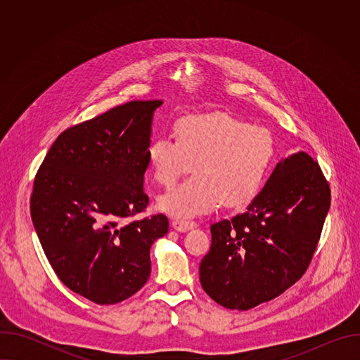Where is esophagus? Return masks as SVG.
<instances>
[{"label": "esophagus", "mask_w": 360, "mask_h": 360, "mask_svg": "<svg viewBox=\"0 0 360 360\" xmlns=\"http://www.w3.org/2000/svg\"><path fill=\"white\" fill-rule=\"evenodd\" d=\"M172 228L178 232H188L193 228H196V224L192 221H172Z\"/></svg>", "instance_id": "esophagus-1"}]
</instances>
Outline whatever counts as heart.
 <instances>
[{
  "mask_svg": "<svg viewBox=\"0 0 360 360\" xmlns=\"http://www.w3.org/2000/svg\"><path fill=\"white\" fill-rule=\"evenodd\" d=\"M175 139H153L146 160L153 178L164 186L191 167L195 171L158 198V210L176 219L211 212L221 202L226 207L248 203L259 191L275 153L268 129L224 112L179 120Z\"/></svg>",
  "mask_w": 360,
  "mask_h": 360,
  "instance_id": "obj_1",
  "label": "heart"
}]
</instances>
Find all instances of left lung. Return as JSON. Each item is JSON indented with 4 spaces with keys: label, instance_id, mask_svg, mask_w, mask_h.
Here are the masks:
<instances>
[{
    "label": "left lung",
    "instance_id": "8db88e82",
    "mask_svg": "<svg viewBox=\"0 0 360 360\" xmlns=\"http://www.w3.org/2000/svg\"><path fill=\"white\" fill-rule=\"evenodd\" d=\"M330 207V189L311 155L282 158L245 211L211 226L199 281L217 303L248 311L292 286L306 271Z\"/></svg>",
    "mask_w": 360,
    "mask_h": 360
}]
</instances>
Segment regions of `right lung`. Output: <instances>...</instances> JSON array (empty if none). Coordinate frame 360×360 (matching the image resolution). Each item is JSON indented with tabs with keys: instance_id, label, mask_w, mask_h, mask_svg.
<instances>
[{
	"instance_id": "add662e5",
	"label": "right lung",
	"mask_w": 360,
	"mask_h": 360,
	"mask_svg": "<svg viewBox=\"0 0 360 360\" xmlns=\"http://www.w3.org/2000/svg\"><path fill=\"white\" fill-rule=\"evenodd\" d=\"M162 104L131 101L64 131L34 181L31 218L48 262L98 304L122 302L146 283L150 246L169 229L162 214L125 224L149 202L146 149Z\"/></svg>"
}]
</instances>
